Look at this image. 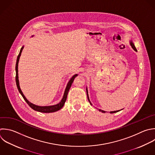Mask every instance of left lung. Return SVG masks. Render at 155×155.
<instances>
[{"instance_id": "8db88e82", "label": "left lung", "mask_w": 155, "mask_h": 155, "mask_svg": "<svg viewBox=\"0 0 155 155\" xmlns=\"http://www.w3.org/2000/svg\"><path fill=\"white\" fill-rule=\"evenodd\" d=\"M130 45L131 46V47H132V48L135 51H137V50H136V47H135V46H134V44L133 43V42L131 41H130ZM86 90H87V97H88V101H89V102H90V104H91V105H92V104L91 103V102L90 101V99H89V97H88V91H87V88H86ZM99 111H101V112H102V113H105L106 111H104V110H100V109H99ZM118 111H119V110H117V111H110V113H116V112H118Z\"/></svg>"}]
</instances>
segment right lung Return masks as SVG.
Returning <instances> with one entry per match:
<instances>
[{"instance_id": "obj_1", "label": "right lung", "mask_w": 155, "mask_h": 155, "mask_svg": "<svg viewBox=\"0 0 155 155\" xmlns=\"http://www.w3.org/2000/svg\"><path fill=\"white\" fill-rule=\"evenodd\" d=\"M23 48H24V46L21 48V49L20 50L19 54V55L18 56V58H17V61H16V82L17 87H18V89L19 93H21V94L22 95V96L23 97L24 100L26 101V102L28 104V105L32 109H33L35 111H38L42 112V113H52V112H54V111H57L59 110L64 105V104H65V101L67 100V94H68V91H69V90H70V87L71 86V84H72L74 78L78 76V74H74V76H73V77L70 79V80L68 82L66 88H65V92H64V96H63V97H62V100L61 101V102L59 103H58L56 105H50V106H38V105H35V104L30 102L27 99V98L25 97V96L23 94V93H22V90H21V89L20 88V86H19V77H18V64H19V58H20V56L21 55V53L22 51Z\"/></svg>"}]
</instances>
